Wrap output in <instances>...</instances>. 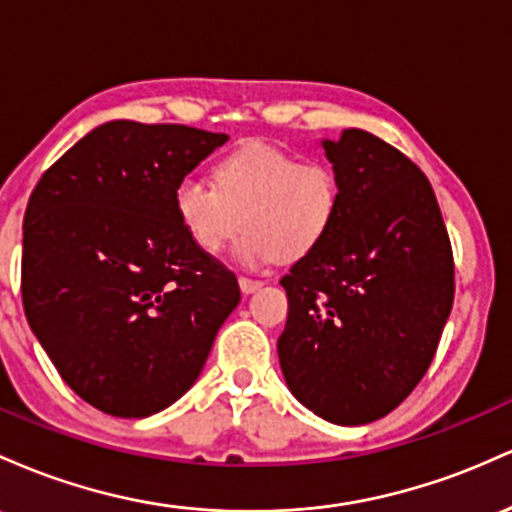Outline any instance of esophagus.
<instances>
[{
  "instance_id": "34e87169",
  "label": "esophagus",
  "mask_w": 512,
  "mask_h": 512,
  "mask_svg": "<svg viewBox=\"0 0 512 512\" xmlns=\"http://www.w3.org/2000/svg\"><path fill=\"white\" fill-rule=\"evenodd\" d=\"M261 285H263V280L246 278V275H241V278H239V287H241V292H244V295H251V292H256Z\"/></svg>"
}]
</instances>
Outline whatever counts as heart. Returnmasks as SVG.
Here are the masks:
<instances>
[{"label":"heart","instance_id":"heart-1","mask_svg":"<svg viewBox=\"0 0 512 512\" xmlns=\"http://www.w3.org/2000/svg\"><path fill=\"white\" fill-rule=\"evenodd\" d=\"M212 176L215 186L183 176L174 188L176 217L203 254H220L244 227L241 263L297 261L329 237L341 215V179L331 164L302 162L266 142L229 152Z\"/></svg>","mask_w":512,"mask_h":512}]
</instances>
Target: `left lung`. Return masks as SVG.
I'll list each match as a JSON object with an SVG mask.
<instances>
[{"instance_id":"1","label":"left lung","mask_w":512,"mask_h":512,"mask_svg":"<svg viewBox=\"0 0 512 512\" xmlns=\"http://www.w3.org/2000/svg\"><path fill=\"white\" fill-rule=\"evenodd\" d=\"M341 215L280 285L290 392L338 426L387 416L423 380L455 300V261L433 186L399 149L348 128L321 142Z\"/></svg>"}]
</instances>
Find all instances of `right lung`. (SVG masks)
I'll return each mask as SVG.
<instances>
[{"mask_svg": "<svg viewBox=\"0 0 512 512\" xmlns=\"http://www.w3.org/2000/svg\"><path fill=\"white\" fill-rule=\"evenodd\" d=\"M225 142L188 125L111 120L28 198L26 319L94 409L145 418L174 404L241 300L237 275L193 244L174 210L176 183Z\"/></svg>", "mask_w": 512, "mask_h": 512, "instance_id": "1", "label": "right lung"}]
</instances>
